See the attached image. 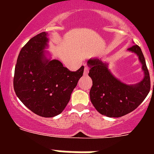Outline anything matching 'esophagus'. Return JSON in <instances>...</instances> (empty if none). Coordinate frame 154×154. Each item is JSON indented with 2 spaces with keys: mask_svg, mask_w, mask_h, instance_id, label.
Returning a JSON list of instances; mask_svg holds the SVG:
<instances>
[{
  "mask_svg": "<svg viewBox=\"0 0 154 154\" xmlns=\"http://www.w3.org/2000/svg\"><path fill=\"white\" fill-rule=\"evenodd\" d=\"M89 68L88 67H85L84 69V76H87L88 75V73H89Z\"/></svg>",
  "mask_w": 154,
  "mask_h": 154,
  "instance_id": "obj_1",
  "label": "esophagus"
}]
</instances>
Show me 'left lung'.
Listing matches in <instances>:
<instances>
[{
    "mask_svg": "<svg viewBox=\"0 0 154 154\" xmlns=\"http://www.w3.org/2000/svg\"><path fill=\"white\" fill-rule=\"evenodd\" d=\"M128 51L138 57L144 72L143 79L137 84L121 82L110 71L109 64L99 58H90L87 61L90 68L89 76L93 81L89 92L90 100L95 109L106 117H120L134 111L150 90V77L141 48L134 45Z\"/></svg>",
    "mask_w": 154,
    "mask_h": 154,
    "instance_id": "left-lung-1",
    "label": "left lung"
}]
</instances>
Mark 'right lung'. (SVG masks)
<instances>
[{
  "instance_id": "1",
  "label": "right lung",
  "mask_w": 154,
  "mask_h": 154,
  "mask_svg": "<svg viewBox=\"0 0 154 154\" xmlns=\"http://www.w3.org/2000/svg\"><path fill=\"white\" fill-rule=\"evenodd\" d=\"M49 37L45 32L35 36L18 55L13 87L17 97L32 112L53 117L65 109L71 94L84 72L82 65L76 72L60 60L47 57Z\"/></svg>"
}]
</instances>
